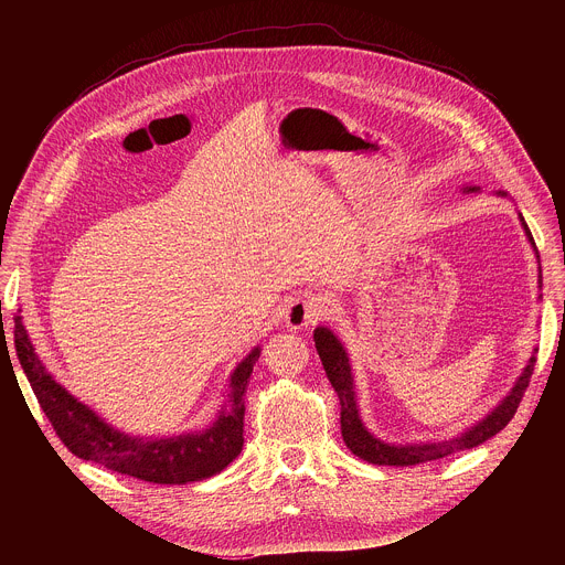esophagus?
I'll use <instances>...</instances> for the list:
<instances>
[{"instance_id":"obj_1","label":"esophagus","mask_w":565,"mask_h":565,"mask_svg":"<svg viewBox=\"0 0 565 565\" xmlns=\"http://www.w3.org/2000/svg\"><path fill=\"white\" fill-rule=\"evenodd\" d=\"M327 312H329V301L324 297L303 292L288 301L284 319H286V327L290 331H306V329L315 327Z\"/></svg>"}]
</instances>
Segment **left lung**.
Wrapping results in <instances>:
<instances>
[{
    "mask_svg": "<svg viewBox=\"0 0 565 565\" xmlns=\"http://www.w3.org/2000/svg\"><path fill=\"white\" fill-rule=\"evenodd\" d=\"M469 190H476V188H469ZM521 221H523V216H521ZM523 227H525V234H527V238L532 241V246H534L532 232L525 225V221H523ZM539 284H541V275H539ZM312 338H315V349L319 353V360H321V364H324V371H327V375H329V380H331V384H333V388L338 391V397H340V405H342L340 423H342V438H344L347 447L355 456L366 460V462L393 465V467H407V465L438 460V458L458 454L462 449L478 447V445H482L486 440H490L492 436H497L514 418V414H516V409L521 405V399H523V393L530 386V377H532L534 362H536V358L532 355L527 366H525V371L521 373V377L516 380L514 388L510 391V395L501 402V405L486 420H480L478 425H473L462 436L449 438V440H443V443H429V445H386V443L377 440L375 436H371L364 429L362 420H360L355 391H353L351 364H349L347 351L340 344V340L329 329H324V327H319Z\"/></svg>",
    "mask_w": 565,
    "mask_h": 565,
    "instance_id": "8db88e82",
    "label": "left lung"
}]
</instances>
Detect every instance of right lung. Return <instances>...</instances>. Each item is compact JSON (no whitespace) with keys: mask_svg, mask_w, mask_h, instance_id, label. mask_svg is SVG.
Instances as JSON below:
<instances>
[{"mask_svg":"<svg viewBox=\"0 0 565 565\" xmlns=\"http://www.w3.org/2000/svg\"><path fill=\"white\" fill-rule=\"evenodd\" d=\"M15 351L42 412L64 447L77 458L156 486H185L218 473L244 449L246 391L259 349L234 369L227 405L207 431L160 440L125 436L68 395L38 360L20 315L15 317Z\"/></svg>","mask_w":565,"mask_h":565,"instance_id":"1","label":"right lung"}]
</instances>
